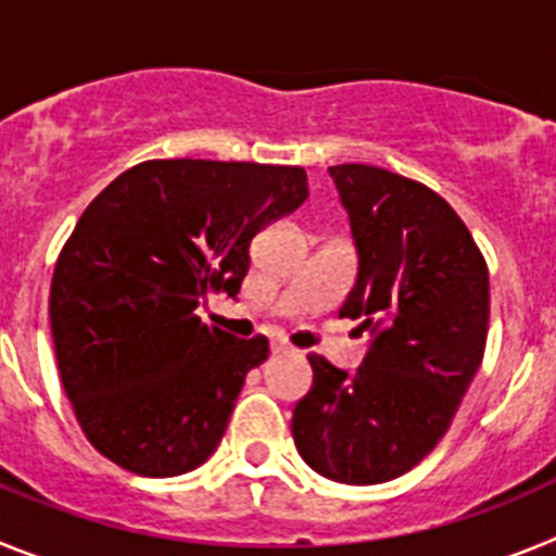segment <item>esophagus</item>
<instances>
[{"mask_svg": "<svg viewBox=\"0 0 556 556\" xmlns=\"http://www.w3.org/2000/svg\"><path fill=\"white\" fill-rule=\"evenodd\" d=\"M269 348H273V353H289V348L283 345V342H273Z\"/></svg>", "mask_w": 556, "mask_h": 556, "instance_id": "1", "label": "esophagus"}]
</instances>
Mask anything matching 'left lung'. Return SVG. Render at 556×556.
I'll use <instances>...</instances> for the list:
<instances>
[{
  "label": "left lung",
  "mask_w": 556,
  "mask_h": 556,
  "mask_svg": "<svg viewBox=\"0 0 556 556\" xmlns=\"http://www.w3.org/2000/svg\"><path fill=\"white\" fill-rule=\"evenodd\" d=\"M351 219L356 287L339 317L372 333L356 372L312 353V390L292 412L308 468L342 484H381L443 440L484 356V255L437 191L381 166H328Z\"/></svg>",
  "instance_id": "8db88e82"
}]
</instances>
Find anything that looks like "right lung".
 <instances>
[{"instance_id": "add662e5", "label": "right lung", "mask_w": 556, "mask_h": 556, "mask_svg": "<svg viewBox=\"0 0 556 556\" xmlns=\"http://www.w3.org/2000/svg\"><path fill=\"white\" fill-rule=\"evenodd\" d=\"M306 198L301 166L172 159L122 172L83 211L49 323L77 424L113 465L166 479L217 451L269 342L205 326L198 306L236 298L253 236Z\"/></svg>"}]
</instances>
